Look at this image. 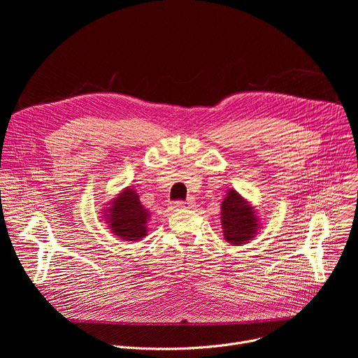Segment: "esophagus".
<instances>
[{"mask_svg": "<svg viewBox=\"0 0 358 358\" xmlns=\"http://www.w3.org/2000/svg\"><path fill=\"white\" fill-rule=\"evenodd\" d=\"M194 199H187V201H177L174 202V207L176 208H192L194 207Z\"/></svg>", "mask_w": 358, "mask_h": 358, "instance_id": "obj_1", "label": "esophagus"}]
</instances>
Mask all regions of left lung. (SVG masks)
Returning a JSON list of instances; mask_svg holds the SVG:
<instances>
[{
	"mask_svg": "<svg viewBox=\"0 0 358 358\" xmlns=\"http://www.w3.org/2000/svg\"><path fill=\"white\" fill-rule=\"evenodd\" d=\"M259 217L250 202L229 188L221 203V225L224 238L232 245H242L255 238L261 229Z\"/></svg>",
	"mask_w": 358,
	"mask_h": 358,
	"instance_id": "8db88e82",
	"label": "left lung"
}]
</instances>
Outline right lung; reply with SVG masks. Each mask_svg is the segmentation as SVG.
<instances>
[{
  "label": "right lung",
  "mask_w": 358,
  "mask_h": 358,
  "mask_svg": "<svg viewBox=\"0 0 358 358\" xmlns=\"http://www.w3.org/2000/svg\"><path fill=\"white\" fill-rule=\"evenodd\" d=\"M103 210L109 229L123 241H141L147 235L150 211L143 207L134 188H124Z\"/></svg>",
  "instance_id": "1"
}]
</instances>
